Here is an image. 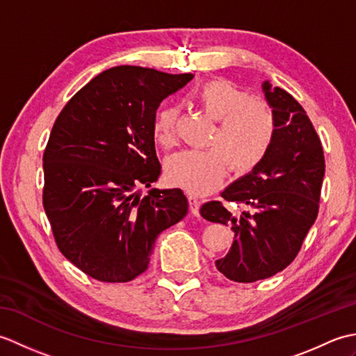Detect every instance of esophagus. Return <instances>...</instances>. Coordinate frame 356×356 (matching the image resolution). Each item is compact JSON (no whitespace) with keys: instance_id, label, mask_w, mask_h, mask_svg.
<instances>
[{"instance_id":"obj_1","label":"esophagus","mask_w":356,"mask_h":356,"mask_svg":"<svg viewBox=\"0 0 356 356\" xmlns=\"http://www.w3.org/2000/svg\"><path fill=\"white\" fill-rule=\"evenodd\" d=\"M188 202H190L191 213L194 216H200V200L195 197V195H190V197H188Z\"/></svg>"}]
</instances>
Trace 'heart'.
<instances>
[{"label": "heart", "mask_w": 356, "mask_h": 356, "mask_svg": "<svg viewBox=\"0 0 356 356\" xmlns=\"http://www.w3.org/2000/svg\"><path fill=\"white\" fill-rule=\"evenodd\" d=\"M193 99L217 122L208 140L213 148L171 156L165 163V177L171 185L200 195L216 190L228 170L236 176L254 170L274 142L277 120L270 105L220 79L195 88ZM176 118L172 107L159 110L154 118V140L163 148L176 143Z\"/></svg>", "instance_id": "heart-1"}]
</instances>
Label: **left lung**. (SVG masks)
<instances>
[{"label":"left lung","mask_w":356,"mask_h":356,"mask_svg":"<svg viewBox=\"0 0 356 356\" xmlns=\"http://www.w3.org/2000/svg\"><path fill=\"white\" fill-rule=\"evenodd\" d=\"M261 90L275 113L274 142L251 172L222 193L225 200L237 202L245 209L232 214L216 200L200 208L207 220L232 226V245L216 266L237 283L269 278L297 257L318 216L326 168L321 140L305 108L269 81L263 82Z\"/></svg>","instance_id":"1"}]
</instances>
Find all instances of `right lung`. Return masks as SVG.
Listing matches in <instances>:
<instances>
[{"mask_svg": "<svg viewBox=\"0 0 356 356\" xmlns=\"http://www.w3.org/2000/svg\"><path fill=\"white\" fill-rule=\"evenodd\" d=\"M194 78L138 65L97 74L59 113L42 157L45 214L59 251L99 282L125 283L148 268L159 234L188 214L161 176L153 122L159 105Z\"/></svg>", "mask_w": 356, "mask_h": 356, "instance_id": "1", "label": "right lung"}]
</instances>
